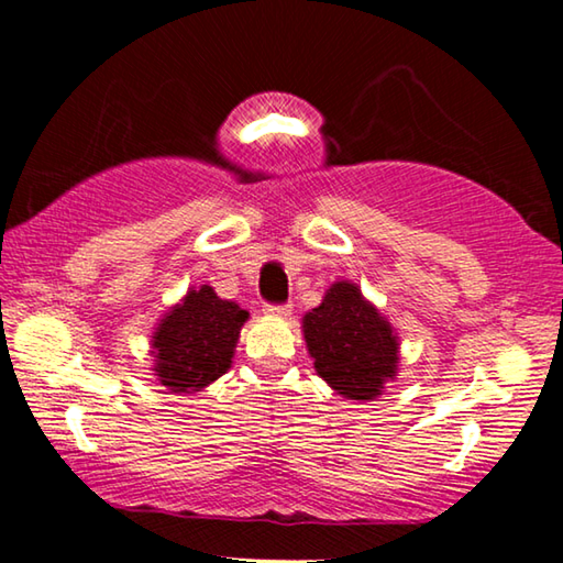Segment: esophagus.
Masks as SVG:
<instances>
[{"label": "esophagus", "instance_id": "esophagus-1", "mask_svg": "<svg viewBox=\"0 0 563 563\" xmlns=\"http://www.w3.org/2000/svg\"><path fill=\"white\" fill-rule=\"evenodd\" d=\"M265 312H268L271 318H285L290 316V305H265Z\"/></svg>", "mask_w": 563, "mask_h": 563}]
</instances>
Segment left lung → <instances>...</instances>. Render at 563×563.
Returning a JSON list of instances; mask_svg holds the SVG:
<instances>
[{"instance_id":"left-lung-1","label":"left lung","mask_w":563,"mask_h":563,"mask_svg":"<svg viewBox=\"0 0 563 563\" xmlns=\"http://www.w3.org/2000/svg\"><path fill=\"white\" fill-rule=\"evenodd\" d=\"M302 335L316 373L342 397L369 402L397 375V332L355 283H332L302 318Z\"/></svg>"}]
</instances>
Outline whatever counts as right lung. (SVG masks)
<instances>
[{"label":"right lung","instance_id":"obj_1","mask_svg":"<svg viewBox=\"0 0 563 563\" xmlns=\"http://www.w3.org/2000/svg\"><path fill=\"white\" fill-rule=\"evenodd\" d=\"M247 312L221 300L211 285L190 288L151 338L154 373L170 393H201L231 367Z\"/></svg>","mask_w":563,"mask_h":563}]
</instances>
